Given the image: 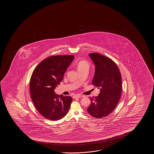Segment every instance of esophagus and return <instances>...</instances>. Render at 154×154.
<instances>
[{
    "label": "esophagus",
    "instance_id": "esophagus-1",
    "mask_svg": "<svg viewBox=\"0 0 154 154\" xmlns=\"http://www.w3.org/2000/svg\"><path fill=\"white\" fill-rule=\"evenodd\" d=\"M80 97H81V96L80 95H76L73 96L74 98H79Z\"/></svg>",
    "mask_w": 154,
    "mask_h": 154
}]
</instances>
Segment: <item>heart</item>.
Here are the masks:
<instances>
[{"instance_id":"heart-1","label":"heart","mask_w":154,"mask_h":154,"mask_svg":"<svg viewBox=\"0 0 154 154\" xmlns=\"http://www.w3.org/2000/svg\"><path fill=\"white\" fill-rule=\"evenodd\" d=\"M90 65L88 61L86 60H81L78 61L76 64V68L79 72H84V71H88Z\"/></svg>"}]
</instances>
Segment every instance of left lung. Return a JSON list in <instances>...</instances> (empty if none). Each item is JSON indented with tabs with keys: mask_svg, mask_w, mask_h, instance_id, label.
<instances>
[{
	"mask_svg": "<svg viewBox=\"0 0 154 154\" xmlns=\"http://www.w3.org/2000/svg\"><path fill=\"white\" fill-rule=\"evenodd\" d=\"M95 63V75L92 84L100 89L97 97L91 98L87 112L96 118L108 116L116 108L122 94V76L112 59L98 53L89 54Z\"/></svg>",
	"mask_w": 154,
	"mask_h": 154,
	"instance_id": "8db88e82",
	"label": "left lung"
}]
</instances>
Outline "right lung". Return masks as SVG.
<instances>
[{
  "instance_id": "add662e5",
  "label": "right lung",
  "mask_w": 154,
  "mask_h": 154,
  "mask_svg": "<svg viewBox=\"0 0 154 154\" xmlns=\"http://www.w3.org/2000/svg\"><path fill=\"white\" fill-rule=\"evenodd\" d=\"M74 59L73 55L48 57L38 64L32 74L29 86L32 100L38 112L47 119L59 120L69 109L72 97L57 95L54 89L63 79Z\"/></svg>"
}]
</instances>
